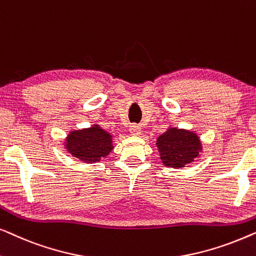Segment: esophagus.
<instances>
[{"instance_id":"obj_1","label":"esophagus","mask_w":256,"mask_h":256,"mask_svg":"<svg viewBox=\"0 0 256 256\" xmlns=\"http://www.w3.org/2000/svg\"><path fill=\"white\" fill-rule=\"evenodd\" d=\"M129 132H130L132 135H135V136H138L141 134V127H140L138 124H132L130 128H129Z\"/></svg>"}]
</instances>
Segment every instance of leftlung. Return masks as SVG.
<instances>
[{
	"label": "left lung",
	"instance_id": "left-lung-1",
	"mask_svg": "<svg viewBox=\"0 0 256 256\" xmlns=\"http://www.w3.org/2000/svg\"><path fill=\"white\" fill-rule=\"evenodd\" d=\"M156 146L164 166L176 169L194 162L202 152V142L198 135L178 128H169L158 136Z\"/></svg>",
	"mask_w": 256,
	"mask_h": 256
}]
</instances>
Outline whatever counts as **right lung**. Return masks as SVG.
<instances>
[{"label": "right lung", "mask_w": 256, "mask_h": 256, "mask_svg": "<svg viewBox=\"0 0 256 256\" xmlns=\"http://www.w3.org/2000/svg\"><path fill=\"white\" fill-rule=\"evenodd\" d=\"M65 148L72 156L85 163H96L113 150L112 135L98 124L73 130L65 141Z\"/></svg>", "instance_id": "1"}]
</instances>
